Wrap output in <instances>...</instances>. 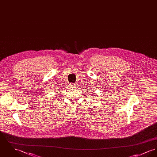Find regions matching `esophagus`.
<instances>
[{"label": "esophagus", "instance_id": "34e87169", "mask_svg": "<svg viewBox=\"0 0 157 157\" xmlns=\"http://www.w3.org/2000/svg\"><path fill=\"white\" fill-rule=\"evenodd\" d=\"M68 87H69V88H70V89H73L74 87H75V84L73 83H70L69 84Z\"/></svg>", "mask_w": 157, "mask_h": 157}]
</instances>
